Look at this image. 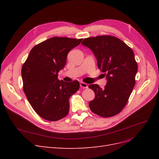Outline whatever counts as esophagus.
<instances>
[{
	"label": "esophagus",
	"mask_w": 159,
	"mask_h": 159,
	"mask_svg": "<svg viewBox=\"0 0 159 159\" xmlns=\"http://www.w3.org/2000/svg\"><path fill=\"white\" fill-rule=\"evenodd\" d=\"M80 87L82 88H88V85L84 82H80Z\"/></svg>",
	"instance_id": "1"
}]
</instances>
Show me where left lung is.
I'll use <instances>...</instances> for the list:
<instances>
[{
	"instance_id": "left-lung-1",
	"label": "left lung",
	"mask_w": 159,
	"mask_h": 159,
	"mask_svg": "<svg viewBox=\"0 0 159 159\" xmlns=\"http://www.w3.org/2000/svg\"><path fill=\"white\" fill-rule=\"evenodd\" d=\"M81 44L92 50L98 68L107 80L104 89L98 84L89 85L95 94L89 103L91 111L103 117L117 115L125 107L135 85L138 67L133 50L111 35L85 38Z\"/></svg>"
}]
</instances>
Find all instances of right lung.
Instances as JSON below:
<instances>
[{"label": "right lung", "instance_id": "add662e5", "mask_svg": "<svg viewBox=\"0 0 159 159\" xmlns=\"http://www.w3.org/2000/svg\"><path fill=\"white\" fill-rule=\"evenodd\" d=\"M81 39L52 37L32 48L22 67L23 90L35 112L48 121H56L69 112V99L80 88L78 80L57 78L67 55Z\"/></svg>", "mask_w": 159, "mask_h": 159}]
</instances>
